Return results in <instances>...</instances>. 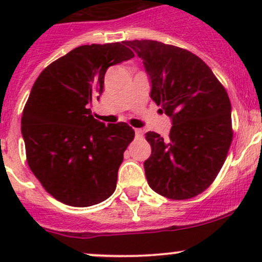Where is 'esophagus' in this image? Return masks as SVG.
Listing matches in <instances>:
<instances>
[{"mask_svg":"<svg viewBox=\"0 0 262 262\" xmlns=\"http://www.w3.org/2000/svg\"><path fill=\"white\" fill-rule=\"evenodd\" d=\"M134 133H136L137 138H139V137L143 136V130H142V129H134Z\"/></svg>","mask_w":262,"mask_h":262,"instance_id":"1","label":"esophagus"}]
</instances>
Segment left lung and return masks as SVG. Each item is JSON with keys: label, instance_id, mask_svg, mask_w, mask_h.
<instances>
[{"label": "left lung", "instance_id": "left-lung-1", "mask_svg": "<svg viewBox=\"0 0 262 262\" xmlns=\"http://www.w3.org/2000/svg\"><path fill=\"white\" fill-rule=\"evenodd\" d=\"M143 59L150 97L170 116L167 138L146 133L144 161L153 191L175 200L204 191L221 171L232 142L231 101L209 67L189 50L156 40L125 41Z\"/></svg>", "mask_w": 262, "mask_h": 262}]
</instances>
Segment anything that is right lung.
<instances>
[{
	"instance_id": "1",
	"label": "right lung",
	"mask_w": 262,
	"mask_h": 262,
	"mask_svg": "<svg viewBox=\"0 0 262 262\" xmlns=\"http://www.w3.org/2000/svg\"><path fill=\"white\" fill-rule=\"evenodd\" d=\"M133 57L125 41L77 47L49 64L31 89L21 118L29 167L64 204L91 207L115 191L134 130L121 121L101 123L89 104L102 94L107 68Z\"/></svg>"
}]
</instances>
